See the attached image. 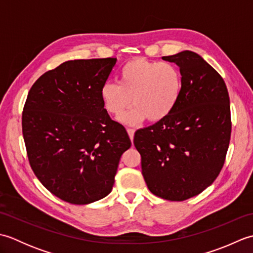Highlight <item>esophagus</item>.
Returning a JSON list of instances; mask_svg holds the SVG:
<instances>
[{"instance_id": "1", "label": "esophagus", "mask_w": 253, "mask_h": 253, "mask_svg": "<svg viewBox=\"0 0 253 253\" xmlns=\"http://www.w3.org/2000/svg\"><path fill=\"white\" fill-rule=\"evenodd\" d=\"M127 132H128V135H129L130 140L132 141L133 136H135V129H133V128H127Z\"/></svg>"}]
</instances>
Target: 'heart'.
<instances>
[{
	"instance_id": "obj_1",
	"label": "heart",
	"mask_w": 253,
	"mask_h": 253,
	"mask_svg": "<svg viewBox=\"0 0 253 253\" xmlns=\"http://www.w3.org/2000/svg\"><path fill=\"white\" fill-rule=\"evenodd\" d=\"M182 92V76L175 64L135 58L123 66L118 83L107 82L101 88L104 109L129 125L149 118L165 120L174 111Z\"/></svg>"
}]
</instances>
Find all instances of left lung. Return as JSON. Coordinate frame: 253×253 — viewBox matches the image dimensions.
Masks as SVG:
<instances>
[{"mask_svg":"<svg viewBox=\"0 0 253 253\" xmlns=\"http://www.w3.org/2000/svg\"><path fill=\"white\" fill-rule=\"evenodd\" d=\"M179 67L182 92L163 121L133 137L141 155L143 178L153 195L184 201L216 179L229 146V95L223 78L191 51L163 56Z\"/></svg>","mask_w":253,"mask_h":253,"instance_id":"1","label":"left lung"}]
</instances>
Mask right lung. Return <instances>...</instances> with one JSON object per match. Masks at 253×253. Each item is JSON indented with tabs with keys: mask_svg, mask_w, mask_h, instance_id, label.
I'll return each mask as SVG.
<instances>
[{
	"mask_svg": "<svg viewBox=\"0 0 253 253\" xmlns=\"http://www.w3.org/2000/svg\"><path fill=\"white\" fill-rule=\"evenodd\" d=\"M116 58L75 60L32 84L23 112V135L32 170L47 190L72 204L112 191L128 133L101 100Z\"/></svg>",
	"mask_w": 253,
	"mask_h": 253,
	"instance_id": "1",
	"label": "right lung"
}]
</instances>
